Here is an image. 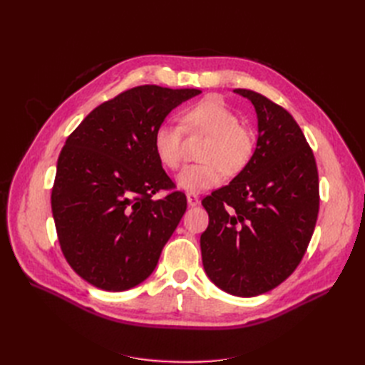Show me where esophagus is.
Returning a JSON list of instances; mask_svg holds the SVG:
<instances>
[{
    "label": "esophagus",
    "mask_w": 365,
    "mask_h": 365,
    "mask_svg": "<svg viewBox=\"0 0 365 365\" xmlns=\"http://www.w3.org/2000/svg\"><path fill=\"white\" fill-rule=\"evenodd\" d=\"M187 204H189L190 207H195L200 204V197H197V195H195V193H189L187 195Z\"/></svg>",
    "instance_id": "esophagus-1"
}]
</instances>
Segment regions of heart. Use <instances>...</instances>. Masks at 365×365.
<instances>
[{
  "label": "heart",
  "mask_w": 365,
  "mask_h": 365,
  "mask_svg": "<svg viewBox=\"0 0 365 365\" xmlns=\"http://www.w3.org/2000/svg\"><path fill=\"white\" fill-rule=\"evenodd\" d=\"M180 125L161 123L152 137L158 161L170 170L182 158V129L189 134H207L201 150L204 163L190 164L176 176V185L187 193H201L222 181V170L236 175L247 168L254 152L252 132L239 123V117L219 97L208 96L187 106Z\"/></svg>",
  "instance_id": "1"
}]
</instances>
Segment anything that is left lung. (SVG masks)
Listing matches in <instances>:
<instances>
[{
  "mask_svg": "<svg viewBox=\"0 0 365 365\" xmlns=\"http://www.w3.org/2000/svg\"><path fill=\"white\" fill-rule=\"evenodd\" d=\"M257 145L247 168L204 197L208 227L201 235L204 269L217 288L256 297L295 271L317 224L319 193L312 149L284 108L251 90Z\"/></svg>",
  "mask_w": 365,
  "mask_h": 365,
  "instance_id": "obj_1",
  "label": "left lung"
}]
</instances>
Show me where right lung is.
Returning <instances> with one entry per match:
<instances>
[{
    "mask_svg": "<svg viewBox=\"0 0 365 365\" xmlns=\"http://www.w3.org/2000/svg\"><path fill=\"white\" fill-rule=\"evenodd\" d=\"M201 90L135 86L88 114L65 141L51 190L61 250L83 280L120 292L145 282L187 208L153 150L155 129Z\"/></svg>",
    "mask_w": 365,
    "mask_h": 365,
    "instance_id": "1",
    "label": "right lung"
}]
</instances>
